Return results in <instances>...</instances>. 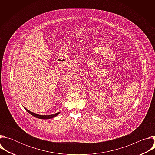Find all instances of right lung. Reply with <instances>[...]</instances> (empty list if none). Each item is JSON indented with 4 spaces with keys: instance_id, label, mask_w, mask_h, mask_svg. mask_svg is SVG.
Listing matches in <instances>:
<instances>
[{
    "instance_id": "right-lung-1",
    "label": "right lung",
    "mask_w": 155,
    "mask_h": 155,
    "mask_svg": "<svg viewBox=\"0 0 155 155\" xmlns=\"http://www.w3.org/2000/svg\"><path fill=\"white\" fill-rule=\"evenodd\" d=\"M24 108H25V110H26V111L29 113L31 115H32V116L37 118H39V119H44V120H47V119H50V118H53L55 117H56L57 115H58L60 112H58V113H56V114H53V115H38L37 114H35V113H33L31 111H29V110H28L27 108H26L25 107Z\"/></svg>"
}]
</instances>
